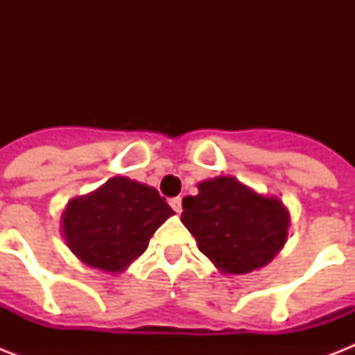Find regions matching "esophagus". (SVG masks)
I'll use <instances>...</instances> for the list:
<instances>
[{
	"mask_svg": "<svg viewBox=\"0 0 355 355\" xmlns=\"http://www.w3.org/2000/svg\"><path fill=\"white\" fill-rule=\"evenodd\" d=\"M169 205H171V208L177 211V214L182 211V199H180V197H173V199H169Z\"/></svg>",
	"mask_w": 355,
	"mask_h": 355,
	"instance_id": "1",
	"label": "esophagus"
}]
</instances>
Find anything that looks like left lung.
Listing matches in <instances>:
<instances>
[{
    "instance_id": "left-lung-1",
    "label": "left lung",
    "mask_w": 355,
    "mask_h": 355,
    "mask_svg": "<svg viewBox=\"0 0 355 355\" xmlns=\"http://www.w3.org/2000/svg\"><path fill=\"white\" fill-rule=\"evenodd\" d=\"M182 223L200 252L228 275H247L284 247L289 216L278 199L258 195L232 177L199 184L182 200Z\"/></svg>"
}]
</instances>
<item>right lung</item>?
I'll return each instance as SVG.
<instances>
[{"mask_svg":"<svg viewBox=\"0 0 355 355\" xmlns=\"http://www.w3.org/2000/svg\"><path fill=\"white\" fill-rule=\"evenodd\" d=\"M173 214L155 188L114 177L94 193L69 202L62 232L86 265L119 272L145 252L150 236Z\"/></svg>","mask_w":355,"mask_h":355,"instance_id":"obj_1","label":"right lung"}]
</instances>
